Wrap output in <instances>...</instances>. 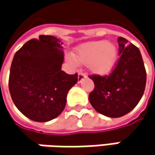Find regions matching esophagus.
<instances>
[{
  "label": "esophagus",
  "instance_id": "obj_1",
  "mask_svg": "<svg viewBox=\"0 0 155 155\" xmlns=\"http://www.w3.org/2000/svg\"><path fill=\"white\" fill-rule=\"evenodd\" d=\"M87 77V74L85 73H82V72H80L79 74H78V82H81L84 78Z\"/></svg>",
  "mask_w": 155,
  "mask_h": 155
}]
</instances>
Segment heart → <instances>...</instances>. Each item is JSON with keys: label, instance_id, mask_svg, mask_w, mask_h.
I'll list each match as a JSON object with an SVG mask.
<instances>
[{"label": "heart", "instance_id": "obj_1", "mask_svg": "<svg viewBox=\"0 0 155 155\" xmlns=\"http://www.w3.org/2000/svg\"><path fill=\"white\" fill-rule=\"evenodd\" d=\"M117 47L111 42L93 41L84 43L75 50V58L83 64H89V69L96 74H109L117 60ZM72 63L74 58H69Z\"/></svg>", "mask_w": 155, "mask_h": 155}]
</instances>
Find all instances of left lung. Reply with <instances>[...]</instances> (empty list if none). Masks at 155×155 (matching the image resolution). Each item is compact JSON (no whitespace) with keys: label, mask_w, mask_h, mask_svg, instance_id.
Here are the masks:
<instances>
[{"label":"left lung","mask_w":155,"mask_h":155,"mask_svg":"<svg viewBox=\"0 0 155 155\" xmlns=\"http://www.w3.org/2000/svg\"><path fill=\"white\" fill-rule=\"evenodd\" d=\"M119 58L109 75L92 74L95 87L89 102L97 112L110 117H120L132 110L144 94L147 73L139 48L119 37Z\"/></svg>","instance_id":"8db88e82"}]
</instances>
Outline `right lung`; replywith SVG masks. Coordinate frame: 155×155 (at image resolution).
Wrapping results in <instances>:
<instances>
[{
  "instance_id": "1",
  "label": "right lung",
  "mask_w": 155,
  "mask_h": 155,
  "mask_svg": "<svg viewBox=\"0 0 155 155\" xmlns=\"http://www.w3.org/2000/svg\"><path fill=\"white\" fill-rule=\"evenodd\" d=\"M63 45L53 36L40 35L26 42L15 54L8 88L16 108L36 122H47L64 110L69 89L78 74L61 70Z\"/></svg>"
}]
</instances>
